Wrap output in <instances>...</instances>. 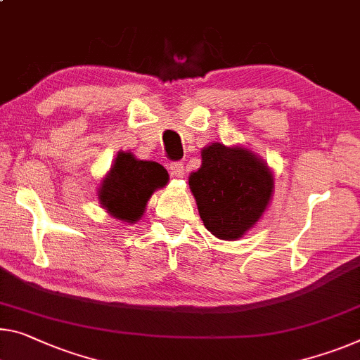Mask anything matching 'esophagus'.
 <instances>
[{
    "label": "esophagus",
    "instance_id": "1",
    "mask_svg": "<svg viewBox=\"0 0 360 360\" xmlns=\"http://www.w3.org/2000/svg\"><path fill=\"white\" fill-rule=\"evenodd\" d=\"M170 175L172 176H176V179H181V176L185 175V165L184 162H172L170 164Z\"/></svg>",
    "mask_w": 360,
    "mask_h": 360
}]
</instances>
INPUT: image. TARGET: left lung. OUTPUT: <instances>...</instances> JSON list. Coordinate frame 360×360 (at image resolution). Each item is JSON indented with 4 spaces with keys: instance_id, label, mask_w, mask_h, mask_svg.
<instances>
[{
    "instance_id": "left-lung-1",
    "label": "left lung",
    "mask_w": 360,
    "mask_h": 360,
    "mask_svg": "<svg viewBox=\"0 0 360 360\" xmlns=\"http://www.w3.org/2000/svg\"><path fill=\"white\" fill-rule=\"evenodd\" d=\"M190 175L204 226L219 240H238L259 222L274 193V175L250 149L212 143Z\"/></svg>"
}]
</instances>
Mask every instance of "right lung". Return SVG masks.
Returning a JSON list of instances; mask_svg holds the SVG:
<instances>
[{"label":"right lung","instance_id":"obj_1","mask_svg":"<svg viewBox=\"0 0 360 360\" xmlns=\"http://www.w3.org/2000/svg\"><path fill=\"white\" fill-rule=\"evenodd\" d=\"M167 181L169 174L161 164L138 161L131 153L120 151L99 186V204L117 220L135 224L153 193Z\"/></svg>","mask_w":360,"mask_h":360}]
</instances>
